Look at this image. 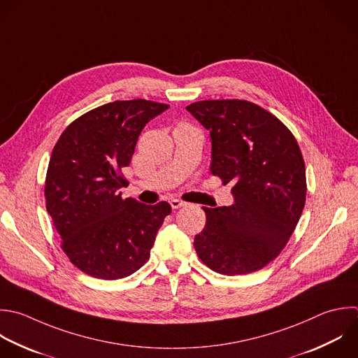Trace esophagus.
Returning <instances> with one entry per match:
<instances>
[{
	"label": "esophagus",
	"mask_w": 358,
	"mask_h": 358,
	"mask_svg": "<svg viewBox=\"0 0 358 358\" xmlns=\"http://www.w3.org/2000/svg\"><path fill=\"white\" fill-rule=\"evenodd\" d=\"M171 207L173 208V210H176V208H180V207H183L186 203L185 201H182V200H178V199H172L171 201Z\"/></svg>",
	"instance_id": "obj_1"
}]
</instances>
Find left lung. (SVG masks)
Listing matches in <instances>:
<instances>
[{"mask_svg":"<svg viewBox=\"0 0 358 358\" xmlns=\"http://www.w3.org/2000/svg\"><path fill=\"white\" fill-rule=\"evenodd\" d=\"M186 109L210 131L211 173L234 185L232 206L203 207L197 256L221 274L257 271L282 250L305 206L298 143L275 116L248 101H201Z\"/></svg>","mask_w":358,"mask_h":358,"instance_id":"obj_1","label":"left lung"}]
</instances>
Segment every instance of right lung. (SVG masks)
Listing matches in <instances>:
<instances>
[{
    "label": "right lung",
    "mask_w": 358,
    "mask_h": 358,
    "mask_svg": "<svg viewBox=\"0 0 358 358\" xmlns=\"http://www.w3.org/2000/svg\"><path fill=\"white\" fill-rule=\"evenodd\" d=\"M168 108L145 99L106 103L74 120L53 148L46 208L71 263L95 278L137 271L171 214L166 201L147 206L119 192L140 133Z\"/></svg>",
    "instance_id": "1"
}]
</instances>
